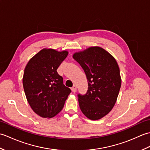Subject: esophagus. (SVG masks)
<instances>
[{"mask_svg": "<svg viewBox=\"0 0 150 150\" xmlns=\"http://www.w3.org/2000/svg\"><path fill=\"white\" fill-rule=\"evenodd\" d=\"M71 90L73 93H75L77 91V86L75 85H73V86L71 88Z\"/></svg>", "mask_w": 150, "mask_h": 150, "instance_id": "obj_1", "label": "esophagus"}]
</instances>
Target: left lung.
Instances as JSON below:
<instances>
[{
  "label": "left lung",
  "mask_w": 150,
  "mask_h": 150,
  "mask_svg": "<svg viewBox=\"0 0 150 150\" xmlns=\"http://www.w3.org/2000/svg\"><path fill=\"white\" fill-rule=\"evenodd\" d=\"M84 69L88 82L84 95L78 94L82 112L91 120H98L112 110L119 95L121 79L114 57L100 47H90L73 56Z\"/></svg>",
  "instance_id": "8db88e82"
}]
</instances>
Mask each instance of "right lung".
Returning <instances> with one entry per match:
<instances>
[{
  "mask_svg": "<svg viewBox=\"0 0 150 150\" xmlns=\"http://www.w3.org/2000/svg\"><path fill=\"white\" fill-rule=\"evenodd\" d=\"M68 54L66 51L44 49L25 68L22 80L25 95L31 108L40 117L52 118L58 114L71 93L57 71Z\"/></svg>",
  "mask_w": 150,
  "mask_h": 150,
  "instance_id": "right-lung-1",
  "label": "right lung"
}]
</instances>
